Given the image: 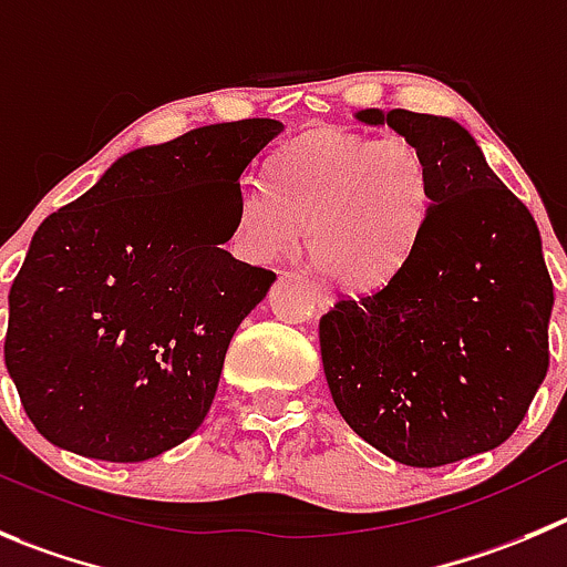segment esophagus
I'll return each instance as SVG.
<instances>
[{
  "instance_id": "esophagus-1",
  "label": "esophagus",
  "mask_w": 567,
  "mask_h": 567,
  "mask_svg": "<svg viewBox=\"0 0 567 567\" xmlns=\"http://www.w3.org/2000/svg\"><path fill=\"white\" fill-rule=\"evenodd\" d=\"M311 292H315V300L320 309H328V306L333 303V295L331 289L326 287V284H320V280H311Z\"/></svg>"
}]
</instances>
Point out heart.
<instances>
[{
    "label": "heart",
    "instance_id": "b5f03b06",
    "mask_svg": "<svg viewBox=\"0 0 567 567\" xmlns=\"http://www.w3.org/2000/svg\"><path fill=\"white\" fill-rule=\"evenodd\" d=\"M434 208V177L406 136L315 131L272 161V186L245 181L234 247L247 261L298 250L344 287H375L403 267Z\"/></svg>",
    "mask_w": 567,
    "mask_h": 567
}]
</instances>
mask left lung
Returning <instances> with one entry per match:
<instances>
[{"instance_id":"1","label":"left lung","mask_w":567,"mask_h":567,"mask_svg":"<svg viewBox=\"0 0 567 567\" xmlns=\"http://www.w3.org/2000/svg\"><path fill=\"white\" fill-rule=\"evenodd\" d=\"M355 118L423 150L434 208L384 287L320 317L333 403L401 465L440 467L498 449L548 370L554 284L535 217L454 118L403 107Z\"/></svg>"}]
</instances>
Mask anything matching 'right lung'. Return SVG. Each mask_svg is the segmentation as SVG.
<instances>
[{
    "mask_svg": "<svg viewBox=\"0 0 567 567\" xmlns=\"http://www.w3.org/2000/svg\"><path fill=\"white\" fill-rule=\"evenodd\" d=\"M280 131L241 118L133 150L41 223L8 295L4 364L52 445L144 462L206 420L230 339L275 280L217 241Z\"/></svg>",
    "mask_w": 567,
    "mask_h": 567,
    "instance_id": "1",
    "label": "right lung"
}]
</instances>
